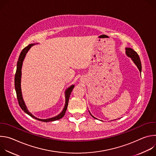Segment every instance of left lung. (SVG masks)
Instances as JSON below:
<instances>
[{
    "instance_id": "obj_1",
    "label": "left lung",
    "mask_w": 156,
    "mask_h": 156,
    "mask_svg": "<svg viewBox=\"0 0 156 156\" xmlns=\"http://www.w3.org/2000/svg\"><path fill=\"white\" fill-rule=\"evenodd\" d=\"M126 54L128 57L131 58L133 61L134 62V63L137 66V67L138 68L140 72H141V60H140V57H139L138 54H137V52L136 51H135L133 49L128 48H126ZM90 114H91V113H90ZM92 117H94L93 115H92ZM94 118L96 119L95 117H94Z\"/></svg>"
}]
</instances>
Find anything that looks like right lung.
<instances>
[{
  "label": "right lung",
  "mask_w": 156,
  "mask_h": 156,
  "mask_svg": "<svg viewBox=\"0 0 156 156\" xmlns=\"http://www.w3.org/2000/svg\"><path fill=\"white\" fill-rule=\"evenodd\" d=\"M34 44H29V45L27 47H25L22 51L21 52L19 58H18V60L17 62V66H16V71L15 73V91H16V97H17V99H18V102L19 104V105L20 106V107L21 108V109L23 110L25 113H27L28 115H29L30 116H31V117L35 119L36 120H39V121H42L44 122H52V121H55L57 120H59L60 119H62L66 110V108H67L68 107V104H69V98H70V96L71 94V93L73 90V89L74 88V85L71 86L70 87H69L67 90H66V92H65V107L62 110V112L58 115L56 117H54L53 118H51V119H37L36 117H35L34 115H33L28 110L25 102L23 101V98H22V94H21V66H22V63H23V61L24 60V58L27 54V53L28 52V51L30 50V49L31 48V46H33Z\"/></svg>",
  "instance_id": "1"
}]
</instances>
